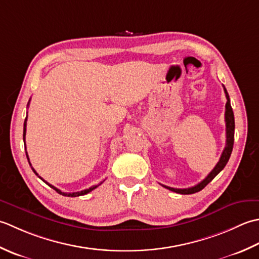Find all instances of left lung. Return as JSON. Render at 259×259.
I'll list each match as a JSON object with an SVG mask.
<instances>
[{
    "instance_id": "left-lung-1",
    "label": "left lung",
    "mask_w": 259,
    "mask_h": 259,
    "mask_svg": "<svg viewBox=\"0 0 259 259\" xmlns=\"http://www.w3.org/2000/svg\"><path fill=\"white\" fill-rule=\"evenodd\" d=\"M224 91L226 94V98H227V103H226V112H225V120H226V146L221 153V156L219 159V162L215 164L213 167V170L211 171L205 179L198 183L197 186L191 187V188H187V189H176V188H171V187H166L163 186L166 189L170 190V191L177 192V193H181V194H192L201 191V190L207 186L209 182H211L215 178V176L223 170V168L226 166L227 163L229 161V157L231 155V152H233V147H234V137H235V117H234V112L233 108H231L230 105V98L229 95L227 93V89L224 86Z\"/></svg>"
}]
</instances>
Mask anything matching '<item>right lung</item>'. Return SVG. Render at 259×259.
Returning a JSON list of instances; mask_svg holds the SVG:
<instances>
[{
	"label": "right lung",
	"instance_id": "right-lung-1",
	"mask_svg": "<svg viewBox=\"0 0 259 259\" xmlns=\"http://www.w3.org/2000/svg\"><path fill=\"white\" fill-rule=\"evenodd\" d=\"M25 131H26V118H25V120H24V126H23V141L25 142ZM25 146V145H24ZM26 157H28V161H29V164H30V166H31V163H30V160H29V156H28V153H26ZM31 167H32V166H31ZM32 171L36 174V176H38L39 177V174L38 173H36L35 172V170H34V168L32 167ZM40 179H41V180L42 181H45L44 180V179H42L41 177H39ZM46 182V181H45ZM47 184H48V186L50 187V188H52V189H54V190H56V191L58 192V193H59V194H62V196H65V197H79V196H83V194H87V193H89V192H91V191H93V190L94 189H96L98 186H99V184H102V182H100L99 184H97V186H93V187H91V188H89V189H86V190H82V191H79V192H72V193H67V192H62V191H60V190L59 189H57L56 187H54V186H51V184H49L48 182H46Z\"/></svg>",
	"mask_w": 259,
	"mask_h": 259
}]
</instances>
